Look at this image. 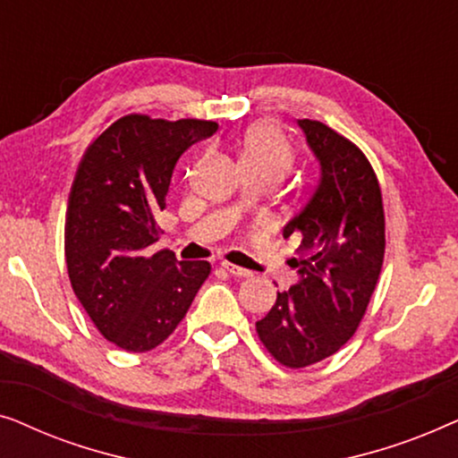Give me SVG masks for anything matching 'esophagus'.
Returning <instances> with one entry per match:
<instances>
[{"label": "esophagus", "instance_id": "1", "mask_svg": "<svg viewBox=\"0 0 458 458\" xmlns=\"http://www.w3.org/2000/svg\"><path fill=\"white\" fill-rule=\"evenodd\" d=\"M223 268L225 271H227L229 275H233V277H250V273L248 268H242V267H237V265H231V262H223Z\"/></svg>", "mask_w": 458, "mask_h": 458}]
</instances>
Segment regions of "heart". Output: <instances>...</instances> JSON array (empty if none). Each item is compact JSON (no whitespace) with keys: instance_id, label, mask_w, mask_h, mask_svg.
Segmentation results:
<instances>
[{"instance_id":"obj_1","label":"heart","mask_w":458,"mask_h":458,"mask_svg":"<svg viewBox=\"0 0 458 458\" xmlns=\"http://www.w3.org/2000/svg\"><path fill=\"white\" fill-rule=\"evenodd\" d=\"M292 160V148L271 123H259L243 133L240 143L242 168H265L281 179L290 171Z\"/></svg>"}]
</instances>
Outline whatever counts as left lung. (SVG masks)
Masks as SVG:
<instances>
[{"label":"left lung","mask_w":458,"mask_h":458,"mask_svg":"<svg viewBox=\"0 0 458 458\" xmlns=\"http://www.w3.org/2000/svg\"><path fill=\"white\" fill-rule=\"evenodd\" d=\"M318 165V181L284 237H302L298 281L277 292L256 321L281 365L302 369L335 354L354 335L377 285L386 250L381 190L365 154L327 124L298 121Z\"/></svg>","instance_id":"left-lung-1"}]
</instances>
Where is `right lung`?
I'll use <instances>...</instances> for the list:
<instances>
[{"label": "right lung", "instance_id": "add662e5", "mask_svg": "<svg viewBox=\"0 0 458 458\" xmlns=\"http://www.w3.org/2000/svg\"><path fill=\"white\" fill-rule=\"evenodd\" d=\"M212 121L129 114L87 148L68 196L64 254L74 296L106 340L148 352L190 310L210 265L152 254L174 165L215 135Z\"/></svg>", "mask_w": 458, "mask_h": 458}]
</instances>
